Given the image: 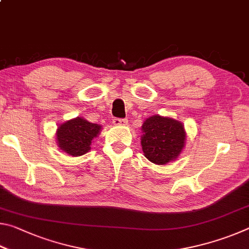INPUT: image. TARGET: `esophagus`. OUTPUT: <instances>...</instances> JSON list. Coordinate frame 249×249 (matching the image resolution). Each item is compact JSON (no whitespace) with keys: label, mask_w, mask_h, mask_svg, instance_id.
I'll return each mask as SVG.
<instances>
[{"label":"esophagus","mask_w":249,"mask_h":249,"mask_svg":"<svg viewBox=\"0 0 249 249\" xmlns=\"http://www.w3.org/2000/svg\"><path fill=\"white\" fill-rule=\"evenodd\" d=\"M128 123V121L126 120V119H114L113 120V124L114 125H126Z\"/></svg>","instance_id":"obj_1"}]
</instances>
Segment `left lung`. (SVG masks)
<instances>
[{
	"instance_id": "8db88e82",
	"label": "left lung",
	"mask_w": 249,
	"mask_h": 249,
	"mask_svg": "<svg viewBox=\"0 0 249 249\" xmlns=\"http://www.w3.org/2000/svg\"><path fill=\"white\" fill-rule=\"evenodd\" d=\"M142 147L145 157L157 165L175 160L182 150L185 132L180 122L154 115L142 126Z\"/></svg>"
}]
</instances>
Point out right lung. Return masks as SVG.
<instances>
[{"label":"right lung","mask_w":249,"mask_h":249,"mask_svg":"<svg viewBox=\"0 0 249 249\" xmlns=\"http://www.w3.org/2000/svg\"><path fill=\"white\" fill-rule=\"evenodd\" d=\"M101 126L87 120L77 119L66 122L57 129L58 146L71 156H81L91 149V142L98 136Z\"/></svg>","instance_id":"obj_1"}]
</instances>
